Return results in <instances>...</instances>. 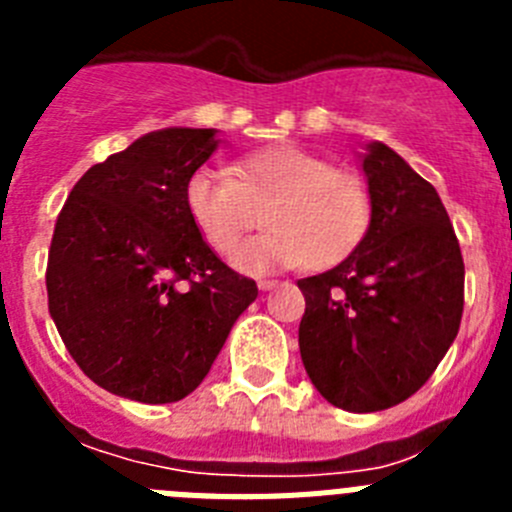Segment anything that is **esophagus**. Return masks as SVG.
<instances>
[{
    "label": "esophagus",
    "instance_id": "esophagus-1",
    "mask_svg": "<svg viewBox=\"0 0 512 512\" xmlns=\"http://www.w3.org/2000/svg\"><path fill=\"white\" fill-rule=\"evenodd\" d=\"M277 279H259V289L261 292H269V289H274L277 287Z\"/></svg>",
    "mask_w": 512,
    "mask_h": 512
}]
</instances>
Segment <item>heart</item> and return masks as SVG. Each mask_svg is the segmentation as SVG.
<instances>
[{"label":"heart","mask_w":512,"mask_h":512,"mask_svg":"<svg viewBox=\"0 0 512 512\" xmlns=\"http://www.w3.org/2000/svg\"><path fill=\"white\" fill-rule=\"evenodd\" d=\"M233 174L200 169L184 192L187 212L207 246L228 253L264 210L269 230L230 253L235 269L269 274L289 266L330 269L369 233L372 192L359 174L297 146L251 153Z\"/></svg>","instance_id":"heart-1"}]
</instances>
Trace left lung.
I'll list each match as a JSON object with an SVG mask.
<instances>
[{"instance_id": "1", "label": "left lung", "mask_w": 512, "mask_h": 512, "mask_svg": "<svg viewBox=\"0 0 512 512\" xmlns=\"http://www.w3.org/2000/svg\"><path fill=\"white\" fill-rule=\"evenodd\" d=\"M372 225L336 269L297 282L300 354L320 395L348 413L400 405L459 333L464 259L436 189L384 143L361 156Z\"/></svg>"}]
</instances>
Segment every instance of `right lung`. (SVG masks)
I'll return each instance as SVG.
<instances>
[{
	"label": "right lung",
	"mask_w": 512,
	"mask_h": 512,
	"mask_svg": "<svg viewBox=\"0 0 512 512\" xmlns=\"http://www.w3.org/2000/svg\"><path fill=\"white\" fill-rule=\"evenodd\" d=\"M215 133L143 135L81 176L56 220L48 310L81 372L112 395L187 397L259 295L202 241L184 202Z\"/></svg>",
	"instance_id": "obj_1"
}]
</instances>
